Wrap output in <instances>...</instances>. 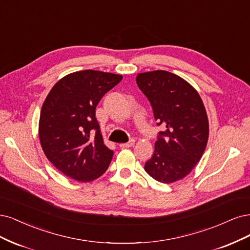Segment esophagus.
Instances as JSON below:
<instances>
[{"label":"esophagus","instance_id":"esophagus-1","mask_svg":"<svg viewBox=\"0 0 250 250\" xmlns=\"http://www.w3.org/2000/svg\"><path fill=\"white\" fill-rule=\"evenodd\" d=\"M135 144V140L134 139H131L128 142H125V143H120L119 146L120 147H131L133 146Z\"/></svg>","mask_w":250,"mask_h":250}]
</instances>
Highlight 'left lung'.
Here are the masks:
<instances>
[{
    "label": "left lung",
    "instance_id": "obj_1",
    "mask_svg": "<svg viewBox=\"0 0 250 250\" xmlns=\"http://www.w3.org/2000/svg\"><path fill=\"white\" fill-rule=\"evenodd\" d=\"M136 82L151 104L157 125L162 127L144 169L161 183L182 180L199 162L208 143L204 103L187 81L166 70L138 74Z\"/></svg>",
    "mask_w": 250,
    "mask_h": 250
}]
</instances>
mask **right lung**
I'll return each instance as SVG.
<instances>
[{
    "label": "right lung",
    "mask_w": 250,
    "mask_h": 250,
    "mask_svg": "<svg viewBox=\"0 0 250 250\" xmlns=\"http://www.w3.org/2000/svg\"><path fill=\"white\" fill-rule=\"evenodd\" d=\"M123 76L81 70L63 77L42 104L39 140L45 157L78 182L94 181L108 169L113 150L104 144L95 108Z\"/></svg>",
    "instance_id": "obj_1"
}]
</instances>
